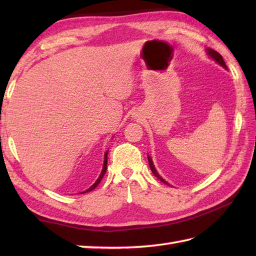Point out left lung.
I'll use <instances>...</instances> for the list:
<instances>
[{
    "instance_id": "1",
    "label": "left lung",
    "mask_w": 256,
    "mask_h": 256,
    "mask_svg": "<svg viewBox=\"0 0 256 256\" xmlns=\"http://www.w3.org/2000/svg\"><path fill=\"white\" fill-rule=\"evenodd\" d=\"M206 52H208V55L212 58V59H214V60L218 62L219 64H221L222 67L224 68H226V62H224V58H222V56L220 55V54L218 52H216V50H211V48H208V50H206ZM148 164H150V170H152V172L154 174V175L160 179V180L162 182H164V184H168V182H166L164 179H162V177H160V175L158 172H157V170H155V166H154V164H153V160H152V158L150 156H148Z\"/></svg>"
}]
</instances>
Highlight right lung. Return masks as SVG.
Returning a JSON list of instances; mask_svg holds the SVG:
<instances>
[{
	"instance_id": "obj_1",
	"label": "right lung",
	"mask_w": 256,
	"mask_h": 256,
	"mask_svg": "<svg viewBox=\"0 0 256 256\" xmlns=\"http://www.w3.org/2000/svg\"><path fill=\"white\" fill-rule=\"evenodd\" d=\"M108 150H106V154H104V162H103V168H102V172H101V174H100V176H99V178L96 179V182L92 184V186L89 188V189H86V192H82L81 194H84V192H91V190H94L98 184H100V182H101V179L103 178V176H104V174H106V165H108Z\"/></svg>"
}]
</instances>
